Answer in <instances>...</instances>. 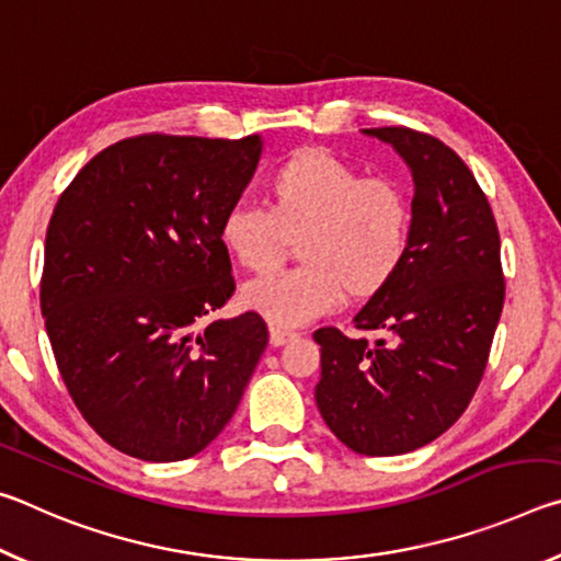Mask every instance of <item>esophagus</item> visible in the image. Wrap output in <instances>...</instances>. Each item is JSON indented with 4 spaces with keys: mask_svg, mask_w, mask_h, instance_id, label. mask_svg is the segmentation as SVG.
I'll use <instances>...</instances> for the list:
<instances>
[{
    "mask_svg": "<svg viewBox=\"0 0 561 561\" xmlns=\"http://www.w3.org/2000/svg\"><path fill=\"white\" fill-rule=\"evenodd\" d=\"M294 339H297V334H294V331H284V329H277V327L270 329L272 346H284V344H289V341H294Z\"/></svg>",
    "mask_w": 561,
    "mask_h": 561,
    "instance_id": "esophagus-1",
    "label": "esophagus"
}]
</instances>
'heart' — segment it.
<instances>
[{
    "instance_id": "obj_1",
    "label": "heart",
    "mask_w": 561,
    "mask_h": 561,
    "mask_svg": "<svg viewBox=\"0 0 561 561\" xmlns=\"http://www.w3.org/2000/svg\"><path fill=\"white\" fill-rule=\"evenodd\" d=\"M267 207L237 203L220 220L232 262L267 274L299 242L304 267L244 284L242 304L277 329L304 327L341 301L391 287L408 260L413 205L398 180L374 175L329 150L289 156L264 183Z\"/></svg>"
}]
</instances>
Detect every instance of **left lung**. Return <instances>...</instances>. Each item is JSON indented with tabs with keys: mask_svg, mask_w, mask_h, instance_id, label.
Returning a JSON list of instances; mask_svg holds the SVG:
<instances>
[{
	"mask_svg": "<svg viewBox=\"0 0 561 561\" xmlns=\"http://www.w3.org/2000/svg\"><path fill=\"white\" fill-rule=\"evenodd\" d=\"M413 173V234L391 287L368 299L356 329L334 327L321 346L317 405L331 433L358 455H401L438 438L465 413L485 374L505 304L495 215L470 168L428 133L366 128Z\"/></svg>",
	"mask_w": 561,
	"mask_h": 561,
	"instance_id": "left-lung-1",
	"label": "left lung"
}]
</instances>
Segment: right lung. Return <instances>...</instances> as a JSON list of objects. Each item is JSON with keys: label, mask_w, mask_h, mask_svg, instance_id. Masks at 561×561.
<instances>
[{"label": "right lung", "mask_w": 561, "mask_h": 561, "mask_svg": "<svg viewBox=\"0 0 561 561\" xmlns=\"http://www.w3.org/2000/svg\"><path fill=\"white\" fill-rule=\"evenodd\" d=\"M260 136L126 138L64 190L46 230L42 314L76 408L113 448L173 462L205 450L267 346L254 311L203 324L234 294L220 220Z\"/></svg>", "instance_id": "right-lung-1"}]
</instances>
